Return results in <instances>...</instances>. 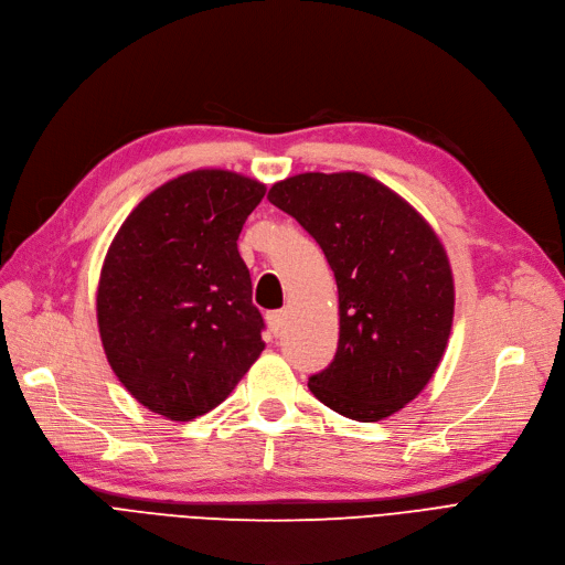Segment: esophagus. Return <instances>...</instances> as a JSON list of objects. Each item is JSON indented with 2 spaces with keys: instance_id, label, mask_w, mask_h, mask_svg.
<instances>
[{
  "instance_id": "1",
  "label": "esophagus",
  "mask_w": 565,
  "mask_h": 565,
  "mask_svg": "<svg viewBox=\"0 0 565 565\" xmlns=\"http://www.w3.org/2000/svg\"><path fill=\"white\" fill-rule=\"evenodd\" d=\"M285 320H287V312H285V310H274V312H268V315H266V322H268L270 331H274L276 335H280V333H282V329H285Z\"/></svg>"
}]
</instances>
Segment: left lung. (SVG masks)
I'll return each instance as SVG.
<instances>
[{"label":"left lung","mask_w":565,"mask_h":565,"mask_svg":"<svg viewBox=\"0 0 565 565\" xmlns=\"http://www.w3.org/2000/svg\"><path fill=\"white\" fill-rule=\"evenodd\" d=\"M266 199L320 243L338 287V350L308 390L356 422L392 417L434 377L452 331L445 245L408 201L359 171L291 175Z\"/></svg>","instance_id":"1"}]
</instances>
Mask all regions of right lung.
<instances>
[{"instance_id": "1", "label": "right lung", "mask_w": 565, "mask_h": 565, "mask_svg": "<svg viewBox=\"0 0 565 565\" xmlns=\"http://www.w3.org/2000/svg\"><path fill=\"white\" fill-rule=\"evenodd\" d=\"M266 194L255 178L196 169L152 190L113 236L97 327L113 373L148 411L206 415L264 350L243 224Z\"/></svg>"}]
</instances>
